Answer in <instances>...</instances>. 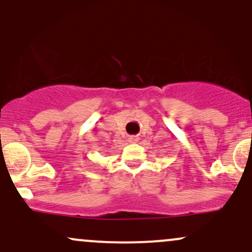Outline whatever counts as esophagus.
Here are the masks:
<instances>
[{
    "mask_svg": "<svg viewBox=\"0 0 252 252\" xmlns=\"http://www.w3.org/2000/svg\"><path fill=\"white\" fill-rule=\"evenodd\" d=\"M137 140H139V137H136V136H130V137H129V141H130V142H136Z\"/></svg>",
    "mask_w": 252,
    "mask_h": 252,
    "instance_id": "obj_1",
    "label": "esophagus"
}]
</instances>
